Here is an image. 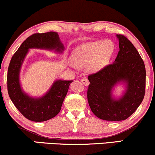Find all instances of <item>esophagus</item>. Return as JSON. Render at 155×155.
<instances>
[{"instance_id":"esophagus-1","label":"esophagus","mask_w":155,"mask_h":155,"mask_svg":"<svg viewBox=\"0 0 155 155\" xmlns=\"http://www.w3.org/2000/svg\"><path fill=\"white\" fill-rule=\"evenodd\" d=\"M81 81L82 82V83H83L84 85H85V86H88V85H89V80H88L86 77H84L83 79H81Z\"/></svg>"}]
</instances>
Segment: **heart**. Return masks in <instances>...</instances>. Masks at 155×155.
Returning <instances> with one entry per match:
<instances>
[{"label": "heart", "instance_id": "1", "mask_svg": "<svg viewBox=\"0 0 155 155\" xmlns=\"http://www.w3.org/2000/svg\"><path fill=\"white\" fill-rule=\"evenodd\" d=\"M114 51V45L111 41H97L86 43L74 51L71 54V67L83 68L94 73L109 64Z\"/></svg>", "mask_w": 155, "mask_h": 155}]
</instances>
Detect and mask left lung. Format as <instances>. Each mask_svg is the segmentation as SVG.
Instances as JSON below:
<instances>
[{"label":"left lung","mask_w":155,"mask_h":155,"mask_svg":"<svg viewBox=\"0 0 155 155\" xmlns=\"http://www.w3.org/2000/svg\"><path fill=\"white\" fill-rule=\"evenodd\" d=\"M119 51L114 62L90 74L87 99L92 112L107 121H121L130 117L142 103L145 94L146 70L140 54L124 35H117ZM126 84L124 95L112 97L113 87Z\"/></svg>","instance_id":"8db88e82"}]
</instances>
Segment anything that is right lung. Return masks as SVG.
Segmentation results:
<instances>
[{"label": "right lung", "instance_id": "obj_1", "mask_svg": "<svg viewBox=\"0 0 155 155\" xmlns=\"http://www.w3.org/2000/svg\"><path fill=\"white\" fill-rule=\"evenodd\" d=\"M55 50L61 53L64 45L56 32L34 34L22 43L11 58L7 75V87L11 101L25 118L34 121H44L56 117L61 109L70 84L73 81L57 80L48 91L40 98H32L21 87L19 74L29 48Z\"/></svg>", "mask_w": 155, "mask_h": 155}]
</instances>
